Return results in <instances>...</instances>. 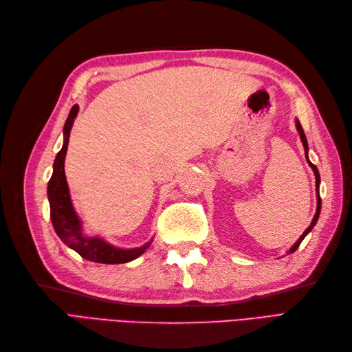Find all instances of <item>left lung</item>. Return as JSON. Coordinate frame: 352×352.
<instances>
[{
	"instance_id": "obj_1",
	"label": "left lung",
	"mask_w": 352,
	"mask_h": 352,
	"mask_svg": "<svg viewBox=\"0 0 352 352\" xmlns=\"http://www.w3.org/2000/svg\"><path fill=\"white\" fill-rule=\"evenodd\" d=\"M296 126H297V131H299V133H300V140H302V142H303V147H305V156H306V160H308V164H309V166L312 168V170H314V174H315V186H317V199H318V204H317V212H315V215H314V220L311 221V226L306 229L305 232H303V235L297 239V242L296 244L290 248V253H294V251L299 248V245H300V242L305 239V236L308 235V233L312 230V228L315 226V223H317V220H318V217H320V211H321V197H320V174H318V169H317V166H315L312 162H309V159H308V155H306V153H308V141H306V137H305V132H303V128H302V124H300V122L299 120H296Z\"/></svg>"
}]
</instances>
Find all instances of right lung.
Here are the masks:
<instances>
[{"instance_id":"right-lung-1","label":"right lung","mask_w":352,"mask_h":352,"mask_svg":"<svg viewBox=\"0 0 352 352\" xmlns=\"http://www.w3.org/2000/svg\"><path fill=\"white\" fill-rule=\"evenodd\" d=\"M77 113L78 105H74L71 108L68 119L65 122L64 146H62L55 159V164H53V174L47 186L50 219L53 223V228H55V232L58 233V236L62 239L64 244H67L69 248H73L76 253H78L86 260H90V262L105 265L131 262V260L141 256L144 251L150 247V242L140 248L122 250L107 244L101 238H86L83 236L82 224H80V220L73 208V204H71L64 164L69 141V132L71 128H73V122Z\"/></svg>"}]
</instances>
